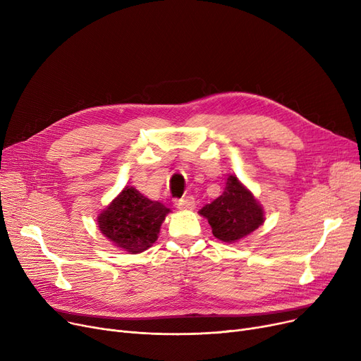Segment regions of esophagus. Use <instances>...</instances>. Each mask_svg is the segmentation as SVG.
<instances>
[{
	"label": "esophagus",
	"mask_w": 361,
	"mask_h": 361,
	"mask_svg": "<svg viewBox=\"0 0 361 361\" xmlns=\"http://www.w3.org/2000/svg\"><path fill=\"white\" fill-rule=\"evenodd\" d=\"M195 206H196V200L193 196H185L176 202V207L180 211H192L195 209Z\"/></svg>",
	"instance_id": "obj_1"
}]
</instances>
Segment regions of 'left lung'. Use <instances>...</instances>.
Listing matches in <instances>:
<instances>
[{"instance_id":"8db88e82","label":"left lung","mask_w":361,"mask_h":361,"mask_svg":"<svg viewBox=\"0 0 361 361\" xmlns=\"http://www.w3.org/2000/svg\"><path fill=\"white\" fill-rule=\"evenodd\" d=\"M222 243H237L264 222L263 206L235 176H228L222 195L199 211Z\"/></svg>"}]
</instances>
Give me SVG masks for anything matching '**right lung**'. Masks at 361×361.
<instances>
[{"label": "right lung", "instance_id": "add662e5", "mask_svg": "<svg viewBox=\"0 0 361 361\" xmlns=\"http://www.w3.org/2000/svg\"><path fill=\"white\" fill-rule=\"evenodd\" d=\"M168 207L152 202L135 187H124L120 195L98 214L99 231L120 250L136 255L158 240Z\"/></svg>", "mask_w": 361, "mask_h": 361}]
</instances>
